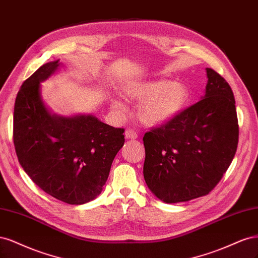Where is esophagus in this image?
<instances>
[{
  "label": "esophagus",
  "mask_w": 258,
  "mask_h": 258,
  "mask_svg": "<svg viewBox=\"0 0 258 258\" xmlns=\"http://www.w3.org/2000/svg\"><path fill=\"white\" fill-rule=\"evenodd\" d=\"M124 135H125V138H128V139H136L138 137V135L136 134V132L133 131V130H130V128L125 131Z\"/></svg>",
  "instance_id": "esophagus-1"
}]
</instances>
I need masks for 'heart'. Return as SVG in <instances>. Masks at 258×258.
<instances>
[{"instance_id": "obj_1", "label": "heart", "mask_w": 258, "mask_h": 258, "mask_svg": "<svg viewBox=\"0 0 258 258\" xmlns=\"http://www.w3.org/2000/svg\"><path fill=\"white\" fill-rule=\"evenodd\" d=\"M128 97L140 101L138 115L148 125H159L177 115L189 98L188 88L182 82L157 79L133 85L125 90ZM111 107L123 110L124 105L117 97L110 98Z\"/></svg>"}]
</instances>
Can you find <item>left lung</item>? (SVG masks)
Wrapping results in <instances>:
<instances>
[{"label":"left lung","mask_w":258,"mask_h":258,"mask_svg":"<svg viewBox=\"0 0 258 258\" xmlns=\"http://www.w3.org/2000/svg\"><path fill=\"white\" fill-rule=\"evenodd\" d=\"M205 96L144 136L145 181L164 203L209 194L237 151L239 126L231 88L206 69Z\"/></svg>","instance_id":"obj_1"}]
</instances>
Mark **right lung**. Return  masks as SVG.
Wrapping results in <instances>:
<instances>
[{"label": "right lung", "mask_w": 258, "mask_h": 258, "mask_svg": "<svg viewBox=\"0 0 258 258\" xmlns=\"http://www.w3.org/2000/svg\"><path fill=\"white\" fill-rule=\"evenodd\" d=\"M60 66L44 64L23 82L14 109V145L23 170L52 197L82 205L101 194L111 164L124 145V130L92 114H52L40 95V82Z\"/></svg>", "instance_id": "right-lung-1"}]
</instances>
